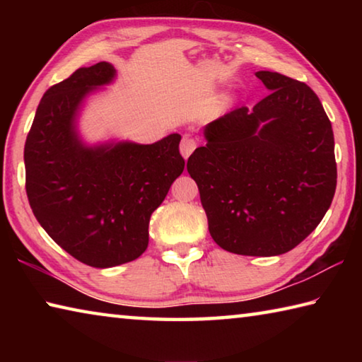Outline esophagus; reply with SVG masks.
<instances>
[{"label": "esophagus", "mask_w": 362, "mask_h": 362, "mask_svg": "<svg viewBox=\"0 0 362 362\" xmlns=\"http://www.w3.org/2000/svg\"><path fill=\"white\" fill-rule=\"evenodd\" d=\"M196 145H198V144H196L194 139L188 137V136L183 137L182 142H180V153H182V156L185 158V159H188V156L192 155V153L194 151Z\"/></svg>", "instance_id": "1"}]
</instances>
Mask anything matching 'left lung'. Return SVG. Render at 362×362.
Here are the masks:
<instances>
[{"label": "left lung", "mask_w": 362, "mask_h": 362, "mask_svg": "<svg viewBox=\"0 0 362 362\" xmlns=\"http://www.w3.org/2000/svg\"><path fill=\"white\" fill-rule=\"evenodd\" d=\"M269 94L204 127L188 158L209 233L233 254L289 252L313 231L337 187L332 124L305 83L257 71Z\"/></svg>", "instance_id": "1"}]
</instances>
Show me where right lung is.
<instances>
[{
	"label": "right lung",
	"instance_id": "obj_1",
	"mask_svg": "<svg viewBox=\"0 0 362 362\" xmlns=\"http://www.w3.org/2000/svg\"><path fill=\"white\" fill-rule=\"evenodd\" d=\"M115 78V66L99 62L49 88L23 150L36 220L71 257L95 268L122 265L145 252L151 214L185 168L180 134L150 145L84 142L79 112Z\"/></svg>",
	"mask_w": 362,
	"mask_h": 362
}]
</instances>
